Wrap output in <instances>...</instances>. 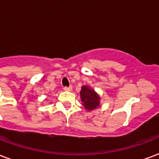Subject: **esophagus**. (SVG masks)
<instances>
[{
  "label": "esophagus",
  "mask_w": 159,
  "mask_h": 159,
  "mask_svg": "<svg viewBox=\"0 0 159 159\" xmlns=\"http://www.w3.org/2000/svg\"><path fill=\"white\" fill-rule=\"evenodd\" d=\"M64 91H71V89H72V87L70 86V87H64Z\"/></svg>",
  "instance_id": "1"
}]
</instances>
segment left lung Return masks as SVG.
I'll return each mask as SVG.
<instances>
[{"label": "left lung", "instance_id": "8db88e82", "mask_svg": "<svg viewBox=\"0 0 159 159\" xmlns=\"http://www.w3.org/2000/svg\"><path fill=\"white\" fill-rule=\"evenodd\" d=\"M81 100L83 106L89 111L96 109L100 105V97L89 86H83L80 92Z\"/></svg>", "mask_w": 159, "mask_h": 159}]
</instances>
